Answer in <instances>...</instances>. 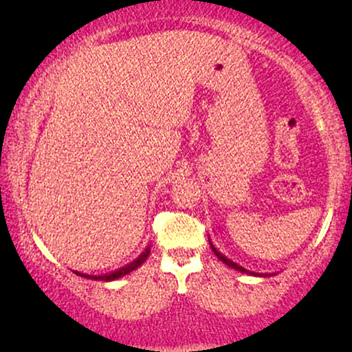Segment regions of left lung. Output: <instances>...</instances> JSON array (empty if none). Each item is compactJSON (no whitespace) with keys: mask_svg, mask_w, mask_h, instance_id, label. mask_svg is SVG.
<instances>
[{"mask_svg":"<svg viewBox=\"0 0 352 352\" xmlns=\"http://www.w3.org/2000/svg\"><path fill=\"white\" fill-rule=\"evenodd\" d=\"M211 248H213V252L216 253V256H218V258L221 259V261H223L224 264H228L229 267H234V269H237V271H240V272H248V271H245V269H243L242 266H239V264H235L234 261H230V259H228V258H226V256H223V254H221V253L218 252V250H216V248L213 247V245H211Z\"/></svg>","mask_w":352,"mask_h":352,"instance_id":"1","label":"left lung"}]
</instances>
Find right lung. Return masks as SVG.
Wrapping results in <instances>:
<instances>
[{
  "label": "right lung",
  "instance_id": "right-lung-1",
  "mask_svg": "<svg viewBox=\"0 0 352 352\" xmlns=\"http://www.w3.org/2000/svg\"><path fill=\"white\" fill-rule=\"evenodd\" d=\"M148 253H151V250L147 248L146 252H144V253L141 254V256H139V258L136 259V261H133L131 264H128V266L118 269V271H115V272H112V274H107V276H88V274H80V276H81V277L93 278V280H107V282L115 280V278H120V277L126 276V274H129L131 271H134V269H138L139 266H141V264L147 259ZM75 274H78V272H75Z\"/></svg>",
  "mask_w": 352,
  "mask_h": 352
}]
</instances>
